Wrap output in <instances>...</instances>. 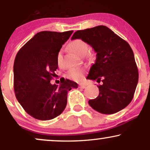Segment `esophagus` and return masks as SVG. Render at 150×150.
<instances>
[{
  "label": "esophagus",
  "instance_id": "34e87169",
  "mask_svg": "<svg viewBox=\"0 0 150 150\" xmlns=\"http://www.w3.org/2000/svg\"><path fill=\"white\" fill-rule=\"evenodd\" d=\"M85 87H86V85H79V88L85 89Z\"/></svg>",
  "mask_w": 150,
  "mask_h": 150
}]
</instances>
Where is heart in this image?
I'll use <instances>...</instances> for the list:
<instances>
[{
	"label": "heart",
	"mask_w": 150,
	"mask_h": 150,
	"mask_svg": "<svg viewBox=\"0 0 150 150\" xmlns=\"http://www.w3.org/2000/svg\"><path fill=\"white\" fill-rule=\"evenodd\" d=\"M69 48L70 51L77 56H83L88 50V45L82 39H75L70 43ZM61 52H59L57 56V63L59 65H61ZM85 73V70L84 68H73L67 71L65 77L74 81H80L84 77Z\"/></svg>",
	"instance_id": "heart-1"
}]
</instances>
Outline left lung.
<instances>
[{
	"instance_id": "1",
	"label": "left lung",
	"mask_w": 150,
	"mask_h": 150,
	"mask_svg": "<svg viewBox=\"0 0 150 150\" xmlns=\"http://www.w3.org/2000/svg\"><path fill=\"white\" fill-rule=\"evenodd\" d=\"M80 39L97 53L87 79L102 82L98 85L99 96L89 100L93 109L113 114L126 107L133 98L138 70L133 51L128 43L106 26L75 32L71 39Z\"/></svg>"
}]
</instances>
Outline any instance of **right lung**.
Masks as SVG:
<instances>
[{
    "label": "right lung",
    "mask_w": 150,
    "mask_h": 150,
    "mask_svg": "<svg viewBox=\"0 0 150 150\" xmlns=\"http://www.w3.org/2000/svg\"><path fill=\"white\" fill-rule=\"evenodd\" d=\"M73 31L38 32L24 45L15 57L14 90L22 108L36 119H53L64 111L68 92L77 88L76 82L63 79L51 85L58 68L57 56Z\"/></svg>",
    "instance_id": "1"
}]
</instances>
